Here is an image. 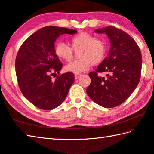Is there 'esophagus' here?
Returning a JSON list of instances; mask_svg holds the SVG:
<instances>
[{
	"mask_svg": "<svg viewBox=\"0 0 154 154\" xmlns=\"http://www.w3.org/2000/svg\"><path fill=\"white\" fill-rule=\"evenodd\" d=\"M81 76H82V75H81V74H75V79H79V78L81 77Z\"/></svg>",
	"mask_w": 154,
	"mask_h": 154,
	"instance_id": "obj_1",
	"label": "esophagus"
}]
</instances>
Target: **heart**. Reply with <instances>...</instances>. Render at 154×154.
I'll list each match as a JSON object with an SVG mask.
<instances>
[{"mask_svg":"<svg viewBox=\"0 0 154 154\" xmlns=\"http://www.w3.org/2000/svg\"><path fill=\"white\" fill-rule=\"evenodd\" d=\"M71 48L62 42L56 45V55L63 60L70 62L73 58V51H79V59L65 66L66 71L79 74L87 71L92 64H100L105 59L106 45L105 41L87 32H82L70 39Z\"/></svg>","mask_w":154,"mask_h":154,"instance_id":"1","label":"heart"}]
</instances>
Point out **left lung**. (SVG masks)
<instances>
[{
    "instance_id": "left-lung-1",
    "label": "left lung",
    "mask_w": 154,
    "mask_h": 154,
    "mask_svg": "<svg viewBox=\"0 0 154 154\" xmlns=\"http://www.w3.org/2000/svg\"><path fill=\"white\" fill-rule=\"evenodd\" d=\"M105 33L110 40L108 57L91 72V83L86 92L98 105L112 108L123 103L139 84L142 67V56L135 41L128 34L114 26L94 31ZM108 72L105 78L98 72Z\"/></svg>"
}]
</instances>
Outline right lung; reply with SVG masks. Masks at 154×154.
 I'll use <instances>...</instances> for the list:
<instances>
[{
    "mask_svg": "<svg viewBox=\"0 0 154 154\" xmlns=\"http://www.w3.org/2000/svg\"><path fill=\"white\" fill-rule=\"evenodd\" d=\"M77 30L49 26L41 28L26 40L18 51L15 72L20 89L24 97L36 107L52 110L64 102L74 82L72 72L60 73L62 64L55 54L57 38Z\"/></svg>",
    "mask_w": 154,
    "mask_h": 154,
    "instance_id": "right-lung-1",
    "label": "right lung"
}]
</instances>
